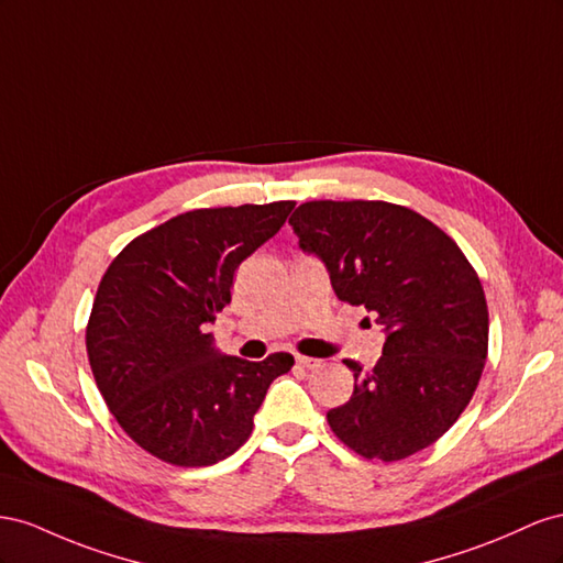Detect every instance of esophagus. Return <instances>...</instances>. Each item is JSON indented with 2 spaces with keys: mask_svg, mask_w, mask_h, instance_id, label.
<instances>
[{
  "mask_svg": "<svg viewBox=\"0 0 563 563\" xmlns=\"http://www.w3.org/2000/svg\"><path fill=\"white\" fill-rule=\"evenodd\" d=\"M297 367H303V371H316V367H320V361L309 356H297Z\"/></svg>",
  "mask_w": 563,
  "mask_h": 563,
  "instance_id": "1",
  "label": "esophagus"
}]
</instances>
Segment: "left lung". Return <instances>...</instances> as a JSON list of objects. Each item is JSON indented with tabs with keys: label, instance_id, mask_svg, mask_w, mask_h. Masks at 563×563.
<instances>
[{
	"label": "left lung",
	"instance_id": "1",
	"mask_svg": "<svg viewBox=\"0 0 563 563\" xmlns=\"http://www.w3.org/2000/svg\"><path fill=\"white\" fill-rule=\"evenodd\" d=\"M290 223L299 247L328 266L334 295L387 332L373 371L344 361L356 382L328 412L334 437L382 462L437 443L470 406L488 356V303L474 266L404 205L311 200Z\"/></svg>",
	"mask_w": 563,
	"mask_h": 563
}]
</instances>
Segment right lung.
Listing matches in <instances>:
<instances>
[{
    "instance_id": "add662e5",
    "label": "right lung",
    "mask_w": 563,
    "mask_h": 563,
    "mask_svg": "<svg viewBox=\"0 0 563 563\" xmlns=\"http://www.w3.org/2000/svg\"><path fill=\"white\" fill-rule=\"evenodd\" d=\"M292 200L210 207L174 217L126 245L99 283L87 356L108 410L143 451L176 467L227 460L254 427L290 353L227 356L205 325L231 303L233 273L276 235Z\"/></svg>"
}]
</instances>
